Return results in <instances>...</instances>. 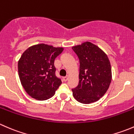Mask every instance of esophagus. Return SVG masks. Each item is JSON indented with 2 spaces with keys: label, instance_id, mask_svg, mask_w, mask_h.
Listing matches in <instances>:
<instances>
[{
  "label": "esophagus",
  "instance_id": "1",
  "mask_svg": "<svg viewBox=\"0 0 134 134\" xmlns=\"http://www.w3.org/2000/svg\"><path fill=\"white\" fill-rule=\"evenodd\" d=\"M68 76H64L63 78V81H65V82H66V81H67V80H68Z\"/></svg>",
  "mask_w": 134,
  "mask_h": 134
}]
</instances>
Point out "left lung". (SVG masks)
I'll return each instance as SVG.
<instances>
[{
    "instance_id": "left-lung-1",
    "label": "left lung",
    "mask_w": 134,
    "mask_h": 134,
    "mask_svg": "<svg viewBox=\"0 0 134 134\" xmlns=\"http://www.w3.org/2000/svg\"><path fill=\"white\" fill-rule=\"evenodd\" d=\"M80 61L79 83L72 89L77 101L90 104L99 100L111 81V65L107 55L90 42L72 48Z\"/></svg>"
}]
</instances>
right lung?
<instances>
[{
  "instance_id": "1",
  "label": "right lung",
  "mask_w": 134,
  "mask_h": 134,
  "mask_svg": "<svg viewBox=\"0 0 134 134\" xmlns=\"http://www.w3.org/2000/svg\"><path fill=\"white\" fill-rule=\"evenodd\" d=\"M63 50L40 44L29 47L22 54L18 62L19 76L26 92L32 98L48 99L62 84L56 75L54 61Z\"/></svg>"
}]
</instances>
